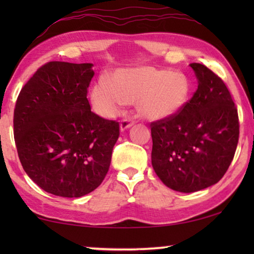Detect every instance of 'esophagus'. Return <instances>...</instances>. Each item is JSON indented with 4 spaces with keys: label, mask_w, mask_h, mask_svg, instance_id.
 <instances>
[{
    "label": "esophagus",
    "mask_w": 254,
    "mask_h": 254,
    "mask_svg": "<svg viewBox=\"0 0 254 254\" xmlns=\"http://www.w3.org/2000/svg\"><path fill=\"white\" fill-rule=\"evenodd\" d=\"M134 124H135V120L131 119V118H124V119L121 120V123H120V129L121 130L127 129L128 127L133 126Z\"/></svg>",
    "instance_id": "34e87169"
}]
</instances>
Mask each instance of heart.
Here are the masks:
<instances>
[{
  "label": "heart",
  "mask_w": 254,
  "mask_h": 254,
  "mask_svg": "<svg viewBox=\"0 0 254 254\" xmlns=\"http://www.w3.org/2000/svg\"><path fill=\"white\" fill-rule=\"evenodd\" d=\"M190 83L183 72L154 67L118 69L99 76L91 92L93 110L104 118H114L127 103H135L138 113L149 120L175 116L190 98Z\"/></svg>",
  "instance_id": "b5f03b06"
}]
</instances>
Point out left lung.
<instances>
[{"instance_id": "8db88e82", "label": "left lung", "mask_w": 254, "mask_h": 254, "mask_svg": "<svg viewBox=\"0 0 254 254\" xmlns=\"http://www.w3.org/2000/svg\"><path fill=\"white\" fill-rule=\"evenodd\" d=\"M196 91L175 116L152 121L151 164L171 190L192 193L220 182L239 137L237 107L225 83L209 68L190 64Z\"/></svg>"}]
</instances>
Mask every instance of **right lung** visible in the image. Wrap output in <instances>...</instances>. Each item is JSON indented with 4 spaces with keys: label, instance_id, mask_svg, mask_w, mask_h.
Masks as SVG:
<instances>
[{
    "label": "right lung",
    "instance_id": "obj_1",
    "mask_svg": "<svg viewBox=\"0 0 254 254\" xmlns=\"http://www.w3.org/2000/svg\"><path fill=\"white\" fill-rule=\"evenodd\" d=\"M92 64L51 61L20 90L13 135L24 171L54 195L79 197L110 169L119 123L93 113L88 89Z\"/></svg>",
    "mask_w": 254,
    "mask_h": 254
}]
</instances>
